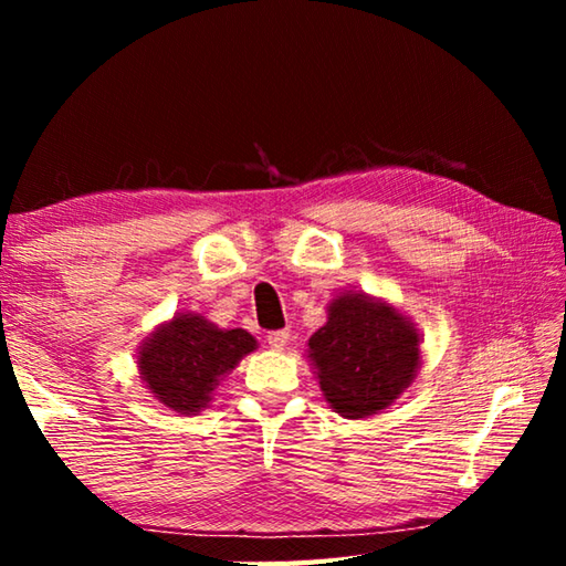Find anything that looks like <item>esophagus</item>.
I'll return each mask as SVG.
<instances>
[{
	"instance_id": "1",
	"label": "esophagus",
	"mask_w": 566,
	"mask_h": 566,
	"mask_svg": "<svg viewBox=\"0 0 566 566\" xmlns=\"http://www.w3.org/2000/svg\"><path fill=\"white\" fill-rule=\"evenodd\" d=\"M266 342H270L272 349H284L286 342H290V329H276L266 334Z\"/></svg>"
}]
</instances>
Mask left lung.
I'll list each match as a JSON object with an SVG mask.
<instances>
[{"instance_id":"left-lung-1","label":"left lung","mask_w":566,"mask_h":566,"mask_svg":"<svg viewBox=\"0 0 566 566\" xmlns=\"http://www.w3.org/2000/svg\"><path fill=\"white\" fill-rule=\"evenodd\" d=\"M310 357L332 409L359 419L405 391L419 364V339L391 306L347 294L332 302L327 324L310 337Z\"/></svg>"}]
</instances>
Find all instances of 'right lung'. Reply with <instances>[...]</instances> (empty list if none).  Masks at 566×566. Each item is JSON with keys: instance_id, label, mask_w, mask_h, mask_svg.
<instances>
[{"instance_id": "right-lung-1", "label": "right lung", "mask_w": 566, "mask_h": 566, "mask_svg": "<svg viewBox=\"0 0 566 566\" xmlns=\"http://www.w3.org/2000/svg\"><path fill=\"white\" fill-rule=\"evenodd\" d=\"M256 347L244 329H217L202 317H175L139 352L147 387L169 409L189 415L202 409L217 379Z\"/></svg>"}]
</instances>
